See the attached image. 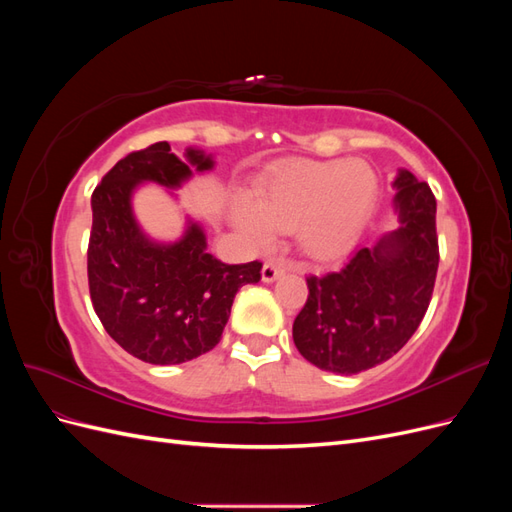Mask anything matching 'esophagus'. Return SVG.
Instances as JSON below:
<instances>
[{"label":"esophagus","mask_w":512,"mask_h":512,"mask_svg":"<svg viewBox=\"0 0 512 512\" xmlns=\"http://www.w3.org/2000/svg\"><path fill=\"white\" fill-rule=\"evenodd\" d=\"M286 271V267L282 265V262L277 260H267L265 265H262V282H275L277 277H282Z\"/></svg>","instance_id":"esophagus-1"}]
</instances>
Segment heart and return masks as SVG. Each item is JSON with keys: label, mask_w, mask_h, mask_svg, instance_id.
I'll list each match as a JSON object with an SVG mask.
<instances>
[{"label": "heart", "mask_w": 512, "mask_h": 512, "mask_svg": "<svg viewBox=\"0 0 512 512\" xmlns=\"http://www.w3.org/2000/svg\"><path fill=\"white\" fill-rule=\"evenodd\" d=\"M376 200L378 177L365 162H294L262 181L256 198H237L232 222L256 245L294 230L309 258L335 260L359 241Z\"/></svg>", "instance_id": "1"}]
</instances>
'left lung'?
I'll return each mask as SVG.
<instances>
[{
  "instance_id": "1",
  "label": "left lung",
  "mask_w": 512,
  "mask_h": 512,
  "mask_svg": "<svg viewBox=\"0 0 512 512\" xmlns=\"http://www.w3.org/2000/svg\"><path fill=\"white\" fill-rule=\"evenodd\" d=\"M393 188L399 226L356 250L342 269L307 277L309 294L292 339L324 371L352 376L389 361L429 307L440 262L436 196L406 168Z\"/></svg>"
}]
</instances>
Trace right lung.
Segmentation results:
<instances>
[{
  "label": "right lung",
  "instance_id": "1",
  "mask_svg": "<svg viewBox=\"0 0 512 512\" xmlns=\"http://www.w3.org/2000/svg\"><path fill=\"white\" fill-rule=\"evenodd\" d=\"M213 164L194 147L185 149L183 162L164 141L119 160L91 194V303L106 333L151 365H179L218 346L235 294L260 282L262 262L224 265L207 252V237L196 222H188L179 241L158 243L134 218L138 185L149 181L177 190Z\"/></svg>",
  "mask_w": 512,
  "mask_h": 512
}]
</instances>
